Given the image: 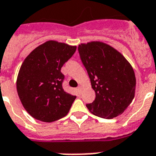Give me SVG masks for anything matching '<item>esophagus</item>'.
Returning <instances> with one entry per match:
<instances>
[{"label":"esophagus","instance_id":"obj_1","mask_svg":"<svg viewBox=\"0 0 156 156\" xmlns=\"http://www.w3.org/2000/svg\"><path fill=\"white\" fill-rule=\"evenodd\" d=\"M82 90H83V87H81V86H80V87H78V88H77V91H78V92L80 94L81 91H82Z\"/></svg>","mask_w":156,"mask_h":156}]
</instances>
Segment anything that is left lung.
Wrapping results in <instances>:
<instances>
[{"label": "left lung", "mask_w": 156, "mask_h": 156, "mask_svg": "<svg viewBox=\"0 0 156 156\" xmlns=\"http://www.w3.org/2000/svg\"><path fill=\"white\" fill-rule=\"evenodd\" d=\"M78 50L95 92L94 102L87 104L89 111L106 119L123 114L135 96L131 64L116 49L100 41L81 43Z\"/></svg>", "instance_id": "1"}]
</instances>
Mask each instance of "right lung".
<instances>
[{"label": "right lung", "instance_id": "obj_1", "mask_svg": "<svg viewBox=\"0 0 156 156\" xmlns=\"http://www.w3.org/2000/svg\"><path fill=\"white\" fill-rule=\"evenodd\" d=\"M76 46L49 40L30 52L21 65L16 80L19 98L35 119L53 122L66 116L76 97L62 88L64 64Z\"/></svg>", "mask_w": 156, "mask_h": 156}]
</instances>
